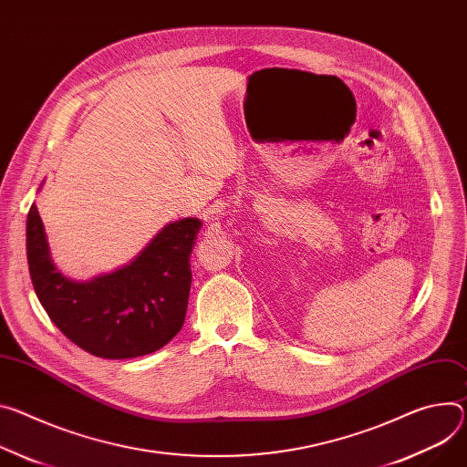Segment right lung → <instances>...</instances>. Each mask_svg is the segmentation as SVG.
Listing matches in <instances>:
<instances>
[{"mask_svg":"<svg viewBox=\"0 0 467 467\" xmlns=\"http://www.w3.org/2000/svg\"><path fill=\"white\" fill-rule=\"evenodd\" d=\"M201 225L197 218L167 223L130 261L79 281L56 266L33 202L26 247L36 298L65 337L97 358L152 354L184 324L192 285L190 255Z\"/></svg>","mask_w":467,"mask_h":467,"instance_id":"obj_1","label":"right lung"}]
</instances>
